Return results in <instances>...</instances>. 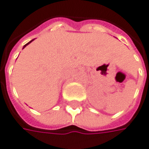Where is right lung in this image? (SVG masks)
Returning a JSON list of instances; mask_svg holds the SVG:
<instances>
[{
    "label": "right lung",
    "mask_w": 149,
    "mask_h": 149,
    "mask_svg": "<svg viewBox=\"0 0 149 149\" xmlns=\"http://www.w3.org/2000/svg\"><path fill=\"white\" fill-rule=\"evenodd\" d=\"M32 41H34V39H33V40H31V42H28V43H26V45H25V46H24V47H23V49L25 48V47H26V46H27V45H28V44H30V43H31V42H32Z\"/></svg>",
    "instance_id": "obj_1"
}]
</instances>
